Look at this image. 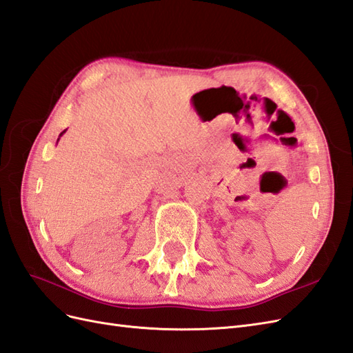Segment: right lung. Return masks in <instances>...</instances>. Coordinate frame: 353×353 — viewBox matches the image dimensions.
I'll list each match as a JSON object with an SVG mask.
<instances>
[{
  "label": "right lung",
  "mask_w": 353,
  "mask_h": 353,
  "mask_svg": "<svg viewBox=\"0 0 353 353\" xmlns=\"http://www.w3.org/2000/svg\"><path fill=\"white\" fill-rule=\"evenodd\" d=\"M61 135H62V132H61V134H59V137H61Z\"/></svg>",
  "instance_id": "obj_1"
}]
</instances>
